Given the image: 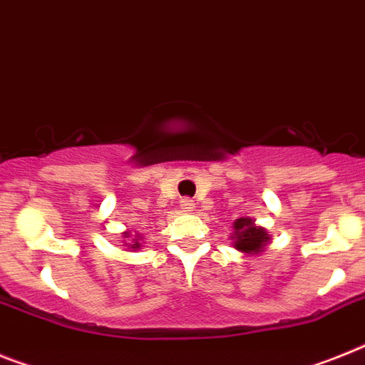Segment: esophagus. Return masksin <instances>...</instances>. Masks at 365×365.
Returning <instances> with one entry per match:
<instances>
[{
	"label": "esophagus",
	"instance_id": "esophagus-1",
	"mask_svg": "<svg viewBox=\"0 0 365 365\" xmlns=\"http://www.w3.org/2000/svg\"><path fill=\"white\" fill-rule=\"evenodd\" d=\"M180 208H182V210H192V208H194V201L190 197H182L180 199Z\"/></svg>",
	"mask_w": 365,
	"mask_h": 365
}]
</instances>
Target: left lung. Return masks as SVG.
Wrapping results in <instances>:
<instances>
[{"label": "left lung", "instance_id": "8db88e82", "mask_svg": "<svg viewBox=\"0 0 365 365\" xmlns=\"http://www.w3.org/2000/svg\"><path fill=\"white\" fill-rule=\"evenodd\" d=\"M235 247L249 255L260 253L267 242L266 230L255 225L249 217H240L235 221Z\"/></svg>", "mask_w": 365, "mask_h": 365}]
</instances>
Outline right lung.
<instances>
[{
    "mask_svg": "<svg viewBox=\"0 0 365 365\" xmlns=\"http://www.w3.org/2000/svg\"><path fill=\"white\" fill-rule=\"evenodd\" d=\"M130 247H133V249H138V247H140L138 240H135V242H133V244H130Z\"/></svg>",
    "mask_w": 365,
    "mask_h": 365,
    "instance_id": "1",
    "label": "right lung"
}]
</instances>
